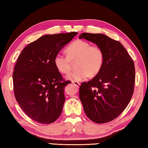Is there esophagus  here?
I'll return each mask as SVG.
<instances>
[{
	"label": "esophagus",
	"mask_w": 148,
	"mask_h": 148,
	"mask_svg": "<svg viewBox=\"0 0 148 148\" xmlns=\"http://www.w3.org/2000/svg\"><path fill=\"white\" fill-rule=\"evenodd\" d=\"M72 84H73L74 86H76L77 87H79V85H80V84L79 83V82H72Z\"/></svg>",
	"instance_id": "esophagus-1"
}]
</instances>
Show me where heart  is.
Returning <instances> with one entry per match:
<instances>
[{"label":"heart","mask_w":148,"mask_h":148,"mask_svg":"<svg viewBox=\"0 0 148 148\" xmlns=\"http://www.w3.org/2000/svg\"><path fill=\"white\" fill-rule=\"evenodd\" d=\"M66 57L57 55L54 58V64L61 74H69L71 70V62H75L77 69L67 76V79L78 82L87 76H97L102 69L104 62L103 50L96 45L89 42L76 40L65 49Z\"/></svg>","instance_id":"b5f03b06"}]
</instances>
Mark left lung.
<instances>
[{
    "mask_svg": "<svg viewBox=\"0 0 148 148\" xmlns=\"http://www.w3.org/2000/svg\"><path fill=\"white\" fill-rule=\"evenodd\" d=\"M79 38L96 44L104 54L101 72L79 87L85 113L97 123L111 121L123 112L133 95L134 61L119 41L106 35L84 32Z\"/></svg>",
    "mask_w": 148,
    "mask_h": 148,
    "instance_id": "obj_1",
    "label": "left lung"
}]
</instances>
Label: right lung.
Masks as SVG:
<instances>
[{"instance_id":"add662e5","label":"right lung","mask_w":148,"mask_h":148,"mask_svg":"<svg viewBox=\"0 0 148 148\" xmlns=\"http://www.w3.org/2000/svg\"><path fill=\"white\" fill-rule=\"evenodd\" d=\"M77 34H47L25 47L13 72L14 95L30 118L49 124L59 118L65 101L64 81L54 64V58Z\"/></svg>"}]
</instances>
